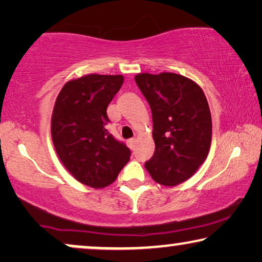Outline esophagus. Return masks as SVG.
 I'll list each match as a JSON object with an SVG mask.
<instances>
[{"instance_id": "esophagus-1", "label": "esophagus", "mask_w": 262, "mask_h": 262, "mask_svg": "<svg viewBox=\"0 0 262 262\" xmlns=\"http://www.w3.org/2000/svg\"><path fill=\"white\" fill-rule=\"evenodd\" d=\"M127 145H128V148H130V149H134L135 145H136V139H135V138L128 139V141H127Z\"/></svg>"}]
</instances>
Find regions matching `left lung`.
<instances>
[{
  "mask_svg": "<svg viewBox=\"0 0 262 262\" xmlns=\"http://www.w3.org/2000/svg\"><path fill=\"white\" fill-rule=\"evenodd\" d=\"M136 83L152 114L155 152L145 168L156 182L181 184L206 160L212 121L203 89L181 75L138 74Z\"/></svg>",
  "mask_w": 262,
  "mask_h": 262,
  "instance_id": "left-lung-1",
  "label": "left lung"
}]
</instances>
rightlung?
Returning <instances> with one entry per match:
<instances>
[{
    "label": "right lung",
    "instance_id": "add662e5",
    "mask_svg": "<svg viewBox=\"0 0 262 262\" xmlns=\"http://www.w3.org/2000/svg\"><path fill=\"white\" fill-rule=\"evenodd\" d=\"M121 75H85L64 84L51 120L52 142L64 167L82 184L102 188L128 162L130 149L107 131V107L123 85Z\"/></svg>",
    "mask_w": 262,
    "mask_h": 262
}]
</instances>
